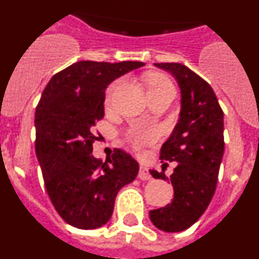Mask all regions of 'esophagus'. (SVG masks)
I'll use <instances>...</instances> for the list:
<instances>
[{
	"instance_id": "1",
	"label": "esophagus",
	"mask_w": 259,
	"mask_h": 259,
	"mask_svg": "<svg viewBox=\"0 0 259 259\" xmlns=\"http://www.w3.org/2000/svg\"><path fill=\"white\" fill-rule=\"evenodd\" d=\"M139 179H141V180H150V179H152V175H150L149 170H148L145 166L140 167V171H139Z\"/></svg>"
}]
</instances>
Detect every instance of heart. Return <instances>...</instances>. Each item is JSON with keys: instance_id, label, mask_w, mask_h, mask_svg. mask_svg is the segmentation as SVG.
I'll use <instances>...</instances> for the list:
<instances>
[{"instance_id": "b5f03b06", "label": "heart", "mask_w": 259, "mask_h": 259, "mask_svg": "<svg viewBox=\"0 0 259 259\" xmlns=\"http://www.w3.org/2000/svg\"><path fill=\"white\" fill-rule=\"evenodd\" d=\"M119 85V81H114L110 84L106 89L105 95V104L110 105L113 101L114 93ZM146 89H148V96L153 93H161L166 91H174V87L168 77L162 74H150L146 77ZM127 140L130 141L132 146L136 150L143 149L144 146L150 145L157 140V134L152 128H132L127 134Z\"/></svg>"}]
</instances>
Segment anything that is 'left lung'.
<instances>
[{
  "label": "left lung",
  "instance_id": "1",
  "mask_svg": "<svg viewBox=\"0 0 259 259\" xmlns=\"http://www.w3.org/2000/svg\"><path fill=\"white\" fill-rule=\"evenodd\" d=\"M154 65L178 80L182 111L179 123L159 153L163 166L178 162L170 176L174 198L166 206L150 210L149 217L158 230L180 232L200 219L217 189L224 152L223 110L209 83L187 66ZM163 172L150 170L154 179L168 180Z\"/></svg>",
  "mask_w": 259,
  "mask_h": 259
}]
</instances>
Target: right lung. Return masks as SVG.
<instances>
[{
  "instance_id": "obj_1",
  "label": "right lung",
  "mask_w": 259,
  "mask_h": 259,
  "mask_svg": "<svg viewBox=\"0 0 259 259\" xmlns=\"http://www.w3.org/2000/svg\"><path fill=\"white\" fill-rule=\"evenodd\" d=\"M143 62L80 61L57 72L36 107V155L53 206L72 227L95 230L111 218L118 192L139 163L122 149L105 162L92 155L95 125L104 118L105 88Z\"/></svg>"
}]
</instances>
